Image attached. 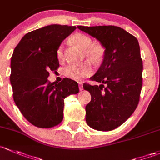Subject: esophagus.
Segmentation results:
<instances>
[{
	"mask_svg": "<svg viewBox=\"0 0 160 160\" xmlns=\"http://www.w3.org/2000/svg\"><path fill=\"white\" fill-rule=\"evenodd\" d=\"M79 89H80V90H83V83H79Z\"/></svg>",
	"mask_w": 160,
	"mask_h": 160,
	"instance_id": "34e87169",
	"label": "esophagus"
}]
</instances>
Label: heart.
<instances>
[{
  "instance_id": "heart-1",
  "label": "heart",
  "mask_w": 160,
  "mask_h": 160,
  "mask_svg": "<svg viewBox=\"0 0 160 160\" xmlns=\"http://www.w3.org/2000/svg\"><path fill=\"white\" fill-rule=\"evenodd\" d=\"M70 43L84 50L87 57L91 60L97 61L102 54V48L98 45H92L91 38L82 33H76L70 39ZM57 57L59 60L63 59V47L60 46L57 50ZM93 72V68L90 61H84L81 63H73L68 65L64 69V74L69 78L74 80H81L86 77L90 76Z\"/></svg>"
}]
</instances>
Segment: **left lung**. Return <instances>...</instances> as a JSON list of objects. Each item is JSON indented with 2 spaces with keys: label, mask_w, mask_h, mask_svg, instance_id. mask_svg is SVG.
<instances>
[{
  "label": "left lung",
  "mask_w": 160,
  "mask_h": 160,
  "mask_svg": "<svg viewBox=\"0 0 160 160\" xmlns=\"http://www.w3.org/2000/svg\"><path fill=\"white\" fill-rule=\"evenodd\" d=\"M100 41L104 48L100 68L91 80L100 85L83 84L91 101L86 106V122L99 131L120 127L137 108L142 85V61L137 38L115 26H77Z\"/></svg>",
  "instance_id": "8db88e82"
}]
</instances>
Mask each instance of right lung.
Segmentation results:
<instances>
[{"label": "right lung", "instance_id": "right-lung-1", "mask_svg": "<svg viewBox=\"0 0 160 160\" xmlns=\"http://www.w3.org/2000/svg\"><path fill=\"white\" fill-rule=\"evenodd\" d=\"M75 26L51 24L29 32L13 52L10 77L15 104L23 117L40 128L58 125L63 117L64 99L79 92L69 78L48 81L49 70H58L57 50Z\"/></svg>", "mask_w": 160, "mask_h": 160}]
</instances>
